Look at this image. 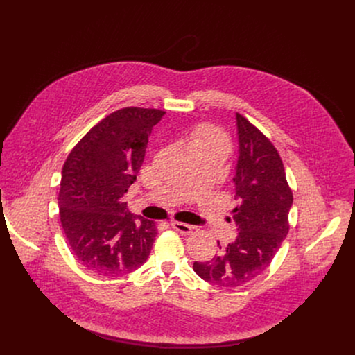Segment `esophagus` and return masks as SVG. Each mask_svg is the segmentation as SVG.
<instances>
[{
  "mask_svg": "<svg viewBox=\"0 0 355 355\" xmlns=\"http://www.w3.org/2000/svg\"><path fill=\"white\" fill-rule=\"evenodd\" d=\"M171 227L175 229L177 232L182 233V234H189L193 230V227L191 225H187V223H182V222H175V220L171 222Z\"/></svg>",
  "mask_w": 355,
  "mask_h": 355,
  "instance_id": "1",
  "label": "esophagus"
}]
</instances>
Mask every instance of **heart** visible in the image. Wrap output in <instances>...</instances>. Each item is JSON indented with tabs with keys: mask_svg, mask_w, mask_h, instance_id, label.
<instances>
[{
	"mask_svg": "<svg viewBox=\"0 0 355 355\" xmlns=\"http://www.w3.org/2000/svg\"><path fill=\"white\" fill-rule=\"evenodd\" d=\"M188 147L189 150L199 148V147L216 148L223 151L225 155H227L230 150V141H229V137L218 128L211 125H200L191 132Z\"/></svg>",
	"mask_w": 355,
	"mask_h": 355,
	"instance_id": "heart-1",
	"label": "heart"
}]
</instances>
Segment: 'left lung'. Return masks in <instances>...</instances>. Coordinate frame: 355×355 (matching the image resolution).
<instances>
[{"label":"left lung","instance_id":"8db88e82","mask_svg":"<svg viewBox=\"0 0 355 355\" xmlns=\"http://www.w3.org/2000/svg\"><path fill=\"white\" fill-rule=\"evenodd\" d=\"M239 160L233 209L237 237L205 263H193V271L207 282L234 288L260 275L272 261L289 230L292 189L271 140L236 114Z\"/></svg>","mask_w":355,"mask_h":355}]
</instances>
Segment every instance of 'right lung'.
Here are the masks:
<instances>
[{
	"label": "right lung",
	"mask_w": 355,
	"mask_h": 355,
	"mask_svg": "<svg viewBox=\"0 0 355 355\" xmlns=\"http://www.w3.org/2000/svg\"><path fill=\"white\" fill-rule=\"evenodd\" d=\"M164 111L128 107L98 122L63 166L60 222L74 257L105 277L141 267L153 245V220L135 218L122 196L135 182L148 136Z\"/></svg>",
	"instance_id": "obj_1"
}]
</instances>
